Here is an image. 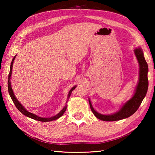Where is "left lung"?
Masks as SVG:
<instances>
[{
    "label": "left lung",
    "instance_id": "obj_1",
    "mask_svg": "<svg viewBox=\"0 0 155 155\" xmlns=\"http://www.w3.org/2000/svg\"><path fill=\"white\" fill-rule=\"evenodd\" d=\"M134 52L137 59L139 65H140L139 81L135 89L134 95L129 101H128L127 103L123 104V106L118 111L111 115H103L95 111L91 103L90 100L89 99V103H90L91 111L93 112V114L97 118L103 120V121H117V120H120L130 117V115L135 114L140 107L141 102H142L144 97L146 96L147 91H148V67L143 57L142 50L140 48H135Z\"/></svg>",
    "mask_w": 155,
    "mask_h": 155
}]
</instances>
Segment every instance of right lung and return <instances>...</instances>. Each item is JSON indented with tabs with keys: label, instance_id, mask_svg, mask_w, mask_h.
<instances>
[{
	"label": "right lung",
	"instance_id": "add662e5",
	"mask_svg": "<svg viewBox=\"0 0 155 155\" xmlns=\"http://www.w3.org/2000/svg\"><path fill=\"white\" fill-rule=\"evenodd\" d=\"M16 57V55L14 56V58H13L12 63H11V66H10V71H9V74L8 76V83H7V85H8V91H9V94L10 95V97H11L13 102H14V104L16 107V108L19 110V111L22 113V114H24L25 115H26L27 117H30V118H32L33 120H38V121H40V122H50V121H52V120H55L59 118L60 117H61L63 114H64V112L65 111V110L67 109V103H68V99H69L70 95H71V93L72 91L74 90L76 88L77 86H74V87H73L71 90H70L69 93H68V100L66 101V104H65V106L63 108V109L61 110V111H60L58 114H57L56 115H54V116L51 117H39L38 115H36L35 114H32V113H30L28 112L27 110H26L25 108L24 107H23L22 104H20V103L19 101H18L15 98V96L14 94V91L12 90V85H11V82H10V78H11V76H12V67H13V64H14V61L15 59V57Z\"/></svg>",
	"mask_w": 155,
	"mask_h": 155
}]
</instances>
